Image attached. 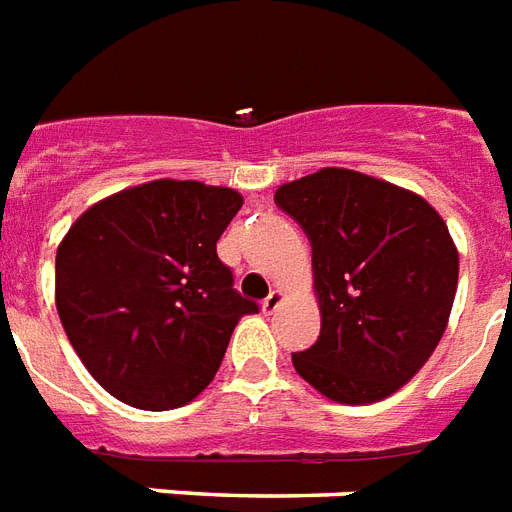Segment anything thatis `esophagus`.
<instances>
[{"label":"esophagus","instance_id":"34e87169","mask_svg":"<svg viewBox=\"0 0 512 512\" xmlns=\"http://www.w3.org/2000/svg\"><path fill=\"white\" fill-rule=\"evenodd\" d=\"M280 304H282V290H272V293L261 301V309H264L267 314H272L277 312V306Z\"/></svg>","mask_w":512,"mask_h":512}]
</instances>
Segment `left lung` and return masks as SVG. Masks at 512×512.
Returning <instances> with one entry per match:
<instances>
[{"mask_svg":"<svg viewBox=\"0 0 512 512\" xmlns=\"http://www.w3.org/2000/svg\"><path fill=\"white\" fill-rule=\"evenodd\" d=\"M312 243L320 338L293 367L341 404L386 399L428 362L447 330L457 248L420 195L349 169L275 192Z\"/></svg>","mask_w":512,"mask_h":512,"instance_id":"1","label":"left lung"}]
</instances>
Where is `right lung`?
I'll use <instances>...</instances> for the list:
<instances>
[{
	"label": "right lung",
	"mask_w": 512,
	"mask_h": 512,
	"mask_svg": "<svg viewBox=\"0 0 512 512\" xmlns=\"http://www.w3.org/2000/svg\"><path fill=\"white\" fill-rule=\"evenodd\" d=\"M230 187L155 179L76 219L55 259L57 314L92 378L118 402L163 412L214 380L237 320L216 240L240 211Z\"/></svg>",
	"instance_id": "right-lung-1"
}]
</instances>
